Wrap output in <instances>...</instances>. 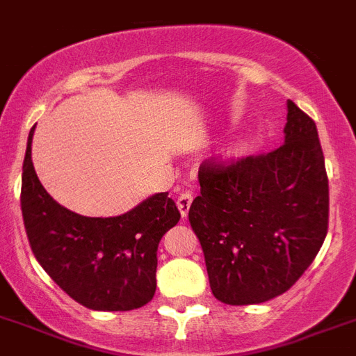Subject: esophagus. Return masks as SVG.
I'll use <instances>...</instances> for the list:
<instances>
[{"mask_svg": "<svg viewBox=\"0 0 356 356\" xmlns=\"http://www.w3.org/2000/svg\"><path fill=\"white\" fill-rule=\"evenodd\" d=\"M193 198H195L193 191H184V193L178 196L176 204H178V209H180L181 216H187V214H189V207L191 204H193Z\"/></svg>", "mask_w": 356, "mask_h": 356, "instance_id": "esophagus-1", "label": "esophagus"}]
</instances>
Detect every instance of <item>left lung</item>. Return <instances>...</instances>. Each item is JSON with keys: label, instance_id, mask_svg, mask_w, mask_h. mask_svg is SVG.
I'll use <instances>...</instances> for the list:
<instances>
[{"label": "left lung", "instance_id": "8db88e82", "mask_svg": "<svg viewBox=\"0 0 356 356\" xmlns=\"http://www.w3.org/2000/svg\"><path fill=\"white\" fill-rule=\"evenodd\" d=\"M286 140L275 151L200 165L191 227L213 295L229 305L286 293L327 234L330 185L315 122L287 99Z\"/></svg>", "mask_w": 356, "mask_h": 356}]
</instances>
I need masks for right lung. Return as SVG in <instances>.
Returning a JSON list of instances; mask_svg holds the SVG:
<instances>
[{"label": "right lung", "instance_id": "1", "mask_svg": "<svg viewBox=\"0 0 356 356\" xmlns=\"http://www.w3.org/2000/svg\"><path fill=\"white\" fill-rule=\"evenodd\" d=\"M29 134L22 176V213L32 252L47 275L78 304L94 311H131L156 291L158 243L180 211L169 193L129 213L90 218L65 209L38 180Z\"/></svg>", "mask_w": 356, "mask_h": 356}]
</instances>
